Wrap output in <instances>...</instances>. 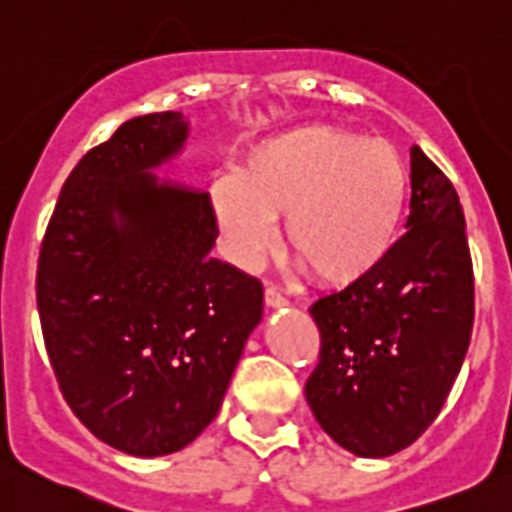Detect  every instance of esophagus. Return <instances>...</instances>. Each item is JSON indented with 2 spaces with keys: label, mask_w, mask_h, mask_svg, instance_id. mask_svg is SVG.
<instances>
[{
  "label": "esophagus",
  "mask_w": 512,
  "mask_h": 512,
  "mask_svg": "<svg viewBox=\"0 0 512 512\" xmlns=\"http://www.w3.org/2000/svg\"><path fill=\"white\" fill-rule=\"evenodd\" d=\"M265 305L267 308H285V305H288V300L280 295L278 288H265Z\"/></svg>",
  "instance_id": "1"
}]
</instances>
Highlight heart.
Masks as SVG:
<instances>
[{"instance_id":"obj_1","label":"heart","mask_w":512,"mask_h":512,"mask_svg":"<svg viewBox=\"0 0 512 512\" xmlns=\"http://www.w3.org/2000/svg\"><path fill=\"white\" fill-rule=\"evenodd\" d=\"M409 202V171L384 138L305 123L262 138L237 174L209 186V209L229 257L257 267L278 242L331 288L361 283L389 257Z\"/></svg>"}]
</instances>
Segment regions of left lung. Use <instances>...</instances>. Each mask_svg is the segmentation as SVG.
Wrapping results in <instances>:
<instances>
[{"label":"left lung","instance_id":"8db88e82","mask_svg":"<svg viewBox=\"0 0 512 512\" xmlns=\"http://www.w3.org/2000/svg\"><path fill=\"white\" fill-rule=\"evenodd\" d=\"M321 331L305 399L358 457L404 450L437 419L465 361L475 278L455 186L412 148L407 234L361 283L310 305Z\"/></svg>","mask_w":512,"mask_h":512}]
</instances>
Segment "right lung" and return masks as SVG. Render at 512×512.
I'll use <instances>...</instances> for the list:
<instances>
[{"instance_id":"right-lung-1","label":"right lung","mask_w":512,"mask_h":512,"mask_svg":"<svg viewBox=\"0 0 512 512\" xmlns=\"http://www.w3.org/2000/svg\"><path fill=\"white\" fill-rule=\"evenodd\" d=\"M181 113L131 118L90 148L55 204L37 310L75 417L133 457L184 450L222 407L262 285L214 260L207 191L161 181L184 151Z\"/></svg>"}]
</instances>
